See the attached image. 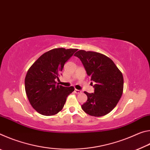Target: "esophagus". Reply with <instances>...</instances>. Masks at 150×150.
Segmentation results:
<instances>
[{
    "label": "esophagus",
    "instance_id": "esophagus-1",
    "mask_svg": "<svg viewBox=\"0 0 150 150\" xmlns=\"http://www.w3.org/2000/svg\"><path fill=\"white\" fill-rule=\"evenodd\" d=\"M75 93H77V94H79V93H81V91H79V90H77V89H75Z\"/></svg>",
    "mask_w": 150,
    "mask_h": 150
}]
</instances>
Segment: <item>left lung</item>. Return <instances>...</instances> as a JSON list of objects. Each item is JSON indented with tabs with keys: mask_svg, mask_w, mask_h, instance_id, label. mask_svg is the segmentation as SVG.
Masks as SVG:
<instances>
[{
	"mask_svg": "<svg viewBox=\"0 0 150 150\" xmlns=\"http://www.w3.org/2000/svg\"><path fill=\"white\" fill-rule=\"evenodd\" d=\"M74 55L81 59L87 75L96 83L95 93L84 92L87 100L81 108L90 116L99 117L107 115L116 106L122 95V73L112 60L100 53L79 50Z\"/></svg>",
	"mask_w": 150,
	"mask_h": 150,
	"instance_id": "1",
	"label": "left lung"
}]
</instances>
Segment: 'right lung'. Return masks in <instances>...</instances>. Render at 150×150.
<instances>
[{"label": "right lung", "mask_w": 150, "mask_h": 150, "mask_svg": "<svg viewBox=\"0 0 150 150\" xmlns=\"http://www.w3.org/2000/svg\"><path fill=\"white\" fill-rule=\"evenodd\" d=\"M77 49L55 48L42 54L29 68L25 90L30 105L38 112L53 116L62 110L73 87L57 85L65 63Z\"/></svg>", "instance_id": "1"}]
</instances>
